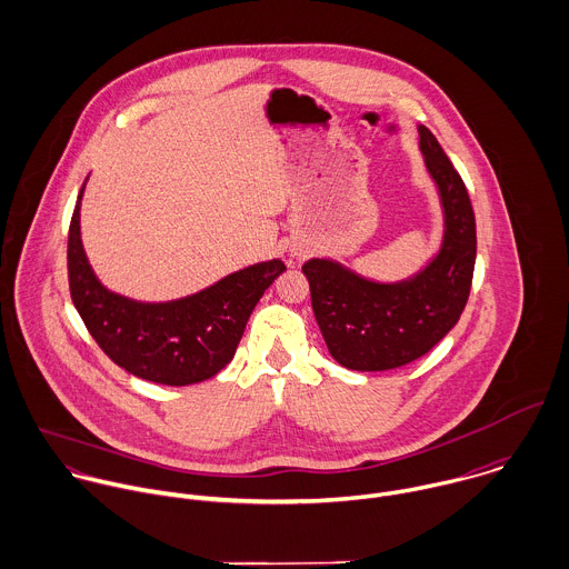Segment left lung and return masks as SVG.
<instances>
[{
	"mask_svg": "<svg viewBox=\"0 0 569 569\" xmlns=\"http://www.w3.org/2000/svg\"><path fill=\"white\" fill-rule=\"evenodd\" d=\"M419 148L446 213L443 247L412 280L381 284L313 258L302 271L329 353L351 371H388L426 356L457 325L472 287L477 224L468 190L437 143L419 126Z\"/></svg>",
	"mask_w": 569,
	"mask_h": 569,
	"instance_id": "1",
	"label": "left lung"
}]
</instances>
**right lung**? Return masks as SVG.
Segmentation results:
<instances>
[{
  "mask_svg": "<svg viewBox=\"0 0 569 569\" xmlns=\"http://www.w3.org/2000/svg\"><path fill=\"white\" fill-rule=\"evenodd\" d=\"M81 193L68 231V284L94 342L114 365L148 381L188 386L213 378L231 362L253 307L287 269L284 262L240 269L183 300L132 302L101 287L86 260L79 236Z\"/></svg>",
  "mask_w": 569,
  "mask_h": 569,
  "instance_id": "1",
  "label": "right lung"
}]
</instances>
